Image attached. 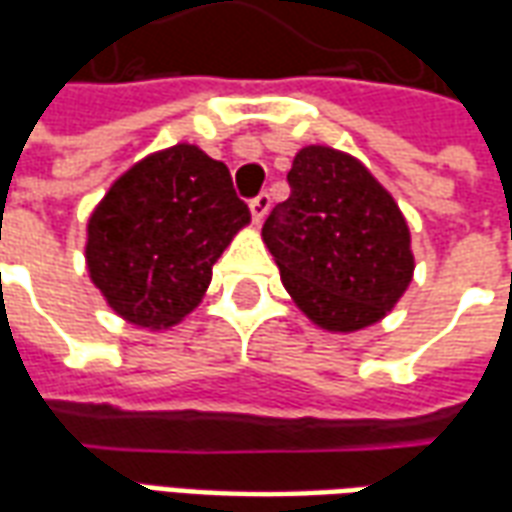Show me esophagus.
I'll list each match as a JSON object with an SVG mask.
<instances>
[{
    "instance_id": "esophagus-1",
    "label": "esophagus",
    "mask_w": 512,
    "mask_h": 512,
    "mask_svg": "<svg viewBox=\"0 0 512 512\" xmlns=\"http://www.w3.org/2000/svg\"><path fill=\"white\" fill-rule=\"evenodd\" d=\"M268 208H271V197H268L266 191H260V194H257L255 200L249 202V211H252V219H255L257 224H260V222H263V219H266Z\"/></svg>"
}]
</instances>
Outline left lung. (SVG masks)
<instances>
[{
  "label": "left lung",
  "instance_id": "8db88e82",
  "mask_svg": "<svg viewBox=\"0 0 512 512\" xmlns=\"http://www.w3.org/2000/svg\"><path fill=\"white\" fill-rule=\"evenodd\" d=\"M288 183L290 197L263 224L282 285L329 332L381 321L414 271L392 194L356 158L318 145L299 150Z\"/></svg>",
  "mask_w": 512,
  "mask_h": 512
}]
</instances>
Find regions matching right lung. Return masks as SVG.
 <instances>
[{"mask_svg":"<svg viewBox=\"0 0 512 512\" xmlns=\"http://www.w3.org/2000/svg\"><path fill=\"white\" fill-rule=\"evenodd\" d=\"M249 216L222 161L194 145L161 150L115 180L90 216V277L126 321L172 326L200 304Z\"/></svg>","mask_w":512,"mask_h":512,"instance_id":"1","label":"right lung"}]
</instances>
